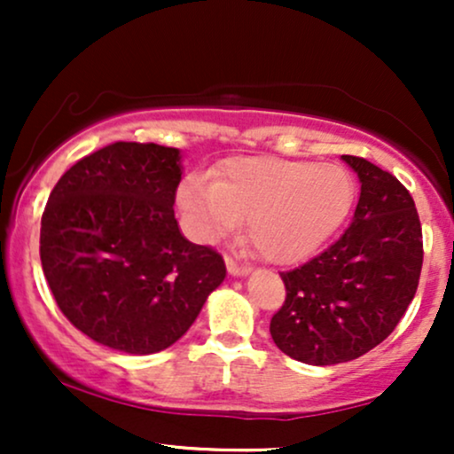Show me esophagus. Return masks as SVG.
<instances>
[{"instance_id": "obj_1", "label": "esophagus", "mask_w": 454, "mask_h": 454, "mask_svg": "<svg viewBox=\"0 0 454 454\" xmlns=\"http://www.w3.org/2000/svg\"><path fill=\"white\" fill-rule=\"evenodd\" d=\"M226 269H228V273L234 275V278H243V275L249 273L247 264H239L237 260H232L231 256H226Z\"/></svg>"}]
</instances>
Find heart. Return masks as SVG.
I'll return each mask as SVG.
<instances>
[{
    "label": "heart",
    "instance_id": "b5f03b06",
    "mask_svg": "<svg viewBox=\"0 0 454 454\" xmlns=\"http://www.w3.org/2000/svg\"><path fill=\"white\" fill-rule=\"evenodd\" d=\"M354 198L350 175L335 164L237 158L213 181H184L176 194L192 231L215 241L247 220L262 258L293 264L314 254L346 220Z\"/></svg>",
    "mask_w": 454,
    "mask_h": 454
}]
</instances>
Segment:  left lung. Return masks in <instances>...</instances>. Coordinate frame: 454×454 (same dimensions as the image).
I'll return each mask as SVG.
<instances>
[{"mask_svg": "<svg viewBox=\"0 0 454 454\" xmlns=\"http://www.w3.org/2000/svg\"><path fill=\"white\" fill-rule=\"evenodd\" d=\"M361 196L346 232L303 267L281 273L286 301L270 317L281 352L307 364H337L382 343L414 299L423 228L397 176L356 155Z\"/></svg>", "mask_w": 454, "mask_h": 454, "instance_id": "8db88e82", "label": "left lung"}]
</instances>
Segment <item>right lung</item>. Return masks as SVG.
Instances as JSON below:
<instances>
[{
    "instance_id": "add662e5",
    "label": "right lung",
    "mask_w": 454,
    "mask_h": 454,
    "mask_svg": "<svg viewBox=\"0 0 454 454\" xmlns=\"http://www.w3.org/2000/svg\"><path fill=\"white\" fill-rule=\"evenodd\" d=\"M181 153L113 143L57 181L43 213L40 260L61 314L93 341L128 354L185 335L226 278L213 247L175 220Z\"/></svg>"
}]
</instances>
